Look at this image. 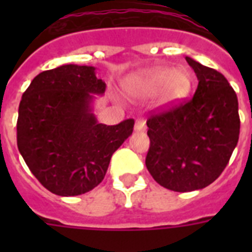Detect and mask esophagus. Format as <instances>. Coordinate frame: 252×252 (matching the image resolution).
Segmentation results:
<instances>
[{"mask_svg": "<svg viewBox=\"0 0 252 252\" xmlns=\"http://www.w3.org/2000/svg\"><path fill=\"white\" fill-rule=\"evenodd\" d=\"M134 129L137 132H145L146 130V123L144 119H137L136 124H134Z\"/></svg>", "mask_w": 252, "mask_h": 252, "instance_id": "esophagus-1", "label": "esophagus"}]
</instances>
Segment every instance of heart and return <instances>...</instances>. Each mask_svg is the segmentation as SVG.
Instances as JSON below:
<instances>
[{
  "label": "heart",
  "mask_w": 252,
  "mask_h": 252,
  "mask_svg": "<svg viewBox=\"0 0 252 252\" xmlns=\"http://www.w3.org/2000/svg\"><path fill=\"white\" fill-rule=\"evenodd\" d=\"M189 87L188 76L183 70L157 68L138 77L128 86L130 94H159V102L168 104L180 99Z\"/></svg>",
  "instance_id": "obj_1"
}]
</instances>
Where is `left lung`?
Masks as SVG:
<instances>
[{
    "mask_svg": "<svg viewBox=\"0 0 252 252\" xmlns=\"http://www.w3.org/2000/svg\"><path fill=\"white\" fill-rule=\"evenodd\" d=\"M199 85L191 99L150 115L145 165L162 187L176 192L213 183L239 138L238 99L220 72L186 57Z\"/></svg>",
    "mask_w": 252,
    "mask_h": 252,
    "instance_id": "8db88e82",
    "label": "left lung"
}]
</instances>
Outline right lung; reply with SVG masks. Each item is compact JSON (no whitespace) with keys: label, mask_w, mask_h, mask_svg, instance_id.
I'll use <instances>...</instances> for the list:
<instances>
[{"label":"right lung","mask_w":252,"mask_h":252,"mask_svg":"<svg viewBox=\"0 0 252 252\" xmlns=\"http://www.w3.org/2000/svg\"><path fill=\"white\" fill-rule=\"evenodd\" d=\"M104 91L94 66L68 64L37 74L22 95L18 149L52 193L77 196L96 187L112 154L133 132V119L116 126L98 123L93 94Z\"/></svg>","instance_id":"add662e5"}]
</instances>
